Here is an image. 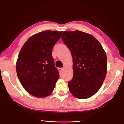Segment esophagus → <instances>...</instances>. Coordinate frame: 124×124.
<instances>
[{
	"label": "esophagus",
	"mask_w": 124,
	"mask_h": 124,
	"mask_svg": "<svg viewBox=\"0 0 124 124\" xmlns=\"http://www.w3.org/2000/svg\"><path fill=\"white\" fill-rule=\"evenodd\" d=\"M58 69H59V72H60V73H61L63 71V68H59Z\"/></svg>",
	"instance_id": "1"
}]
</instances>
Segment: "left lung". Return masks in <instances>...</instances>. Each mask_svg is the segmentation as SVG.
Masks as SVG:
<instances>
[{
	"instance_id": "obj_1",
	"label": "left lung",
	"mask_w": 124,
	"mask_h": 124,
	"mask_svg": "<svg viewBox=\"0 0 124 124\" xmlns=\"http://www.w3.org/2000/svg\"><path fill=\"white\" fill-rule=\"evenodd\" d=\"M62 39L73 61V78L68 82L69 91L78 99H87L98 91L106 78V52L93 36L80 31H64Z\"/></svg>"
}]
</instances>
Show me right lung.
I'll use <instances>...</instances> for the list:
<instances>
[{"instance_id":"1","label":"right lung","mask_w":124,"mask_h":124,"mask_svg":"<svg viewBox=\"0 0 124 124\" xmlns=\"http://www.w3.org/2000/svg\"><path fill=\"white\" fill-rule=\"evenodd\" d=\"M62 31H44L31 36L23 45L16 62L17 75L29 93L38 97L49 95L59 79L52 49Z\"/></svg>"}]
</instances>
